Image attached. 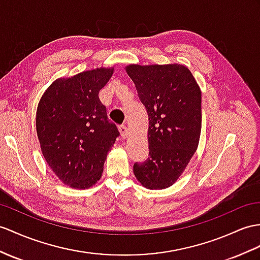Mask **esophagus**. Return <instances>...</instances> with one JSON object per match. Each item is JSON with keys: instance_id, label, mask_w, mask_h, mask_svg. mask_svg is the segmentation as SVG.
I'll return each instance as SVG.
<instances>
[{"instance_id": "obj_1", "label": "esophagus", "mask_w": 260, "mask_h": 260, "mask_svg": "<svg viewBox=\"0 0 260 260\" xmlns=\"http://www.w3.org/2000/svg\"><path fill=\"white\" fill-rule=\"evenodd\" d=\"M119 131H120V134H121L122 138H126V137H128V135H129V129H128V126H126L125 124L120 125L119 126Z\"/></svg>"}]
</instances>
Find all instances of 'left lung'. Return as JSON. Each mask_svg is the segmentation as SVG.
I'll return each instance as SVG.
<instances>
[{"label": "left lung", "instance_id": "1", "mask_svg": "<svg viewBox=\"0 0 260 260\" xmlns=\"http://www.w3.org/2000/svg\"><path fill=\"white\" fill-rule=\"evenodd\" d=\"M139 99L149 117V157L134 164L141 184L169 187L180 178L198 149L202 126V93L182 65H130Z\"/></svg>", "mask_w": 260, "mask_h": 260}]
</instances>
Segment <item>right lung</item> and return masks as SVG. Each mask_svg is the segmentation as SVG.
I'll list each match as a JSON object with an SVG mask.
<instances>
[{
    "label": "right lung",
    "mask_w": 260,
    "mask_h": 260,
    "mask_svg": "<svg viewBox=\"0 0 260 260\" xmlns=\"http://www.w3.org/2000/svg\"><path fill=\"white\" fill-rule=\"evenodd\" d=\"M112 73V68H100L57 79L37 107L43 155L71 187L88 188L101 178L107 154L120 136L98 96Z\"/></svg>",
    "instance_id": "add662e5"
}]
</instances>
